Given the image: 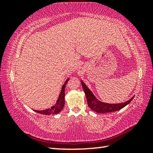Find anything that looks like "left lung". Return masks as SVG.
Masks as SVG:
<instances>
[{
    "label": "left lung",
    "instance_id": "obj_1",
    "mask_svg": "<svg viewBox=\"0 0 153 153\" xmlns=\"http://www.w3.org/2000/svg\"><path fill=\"white\" fill-rule=\"evenodd\" d=\"M81 84L85 94H86L88 105L91 108L93 111L98 113H106L109 112H114L121 109L123 107H125L126 105H128L131 100H133L134 96H133L130 99L127 100L126 102L123 103H117V104H110V103L103 102L100 101L99 100L96 98L95 96L93 94L92 92L87 87L86 84L81 80Z\"/></svg>",
    "mask_w": 153,
    "mask_h": 153
}]
</instances>
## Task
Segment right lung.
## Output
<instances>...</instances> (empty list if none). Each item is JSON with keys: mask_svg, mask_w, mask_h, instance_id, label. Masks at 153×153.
<instances>
[{"mask_svg": "<svg viewBox=\"0 0 153 153\" xmlns=\"http://www.w3.org/2000/svg\"><path fill=\"white\" fill-rule=\"evenodd\" d=\"M69 79V77H68V78L65 80V82H64L63 86H62V88H61L60 94H59V97L57 98V100H56V103L55 105H54L53 106H52L51 108H46V109H45V110H40V111L33 110V111L38 113L43 114V115H55V114H58L59 113H60L61 110L63 109L64 107L65 88V85L67 84V83L68 82Z\"/></svg>", "mask_w": 153, "mask_h": 153, "instance_id": "1", "label": "right lung"}]
</instances>
